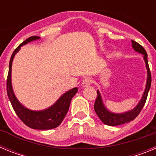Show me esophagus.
<instances>
[{"label":"esophagus","mask_w":156,"mask_h":156,"mask_svg":"<svg viewBox=\"0 0 156 156\" xmlns=\"http://www.w3.org/2000/svg\"><path fill=\"white\" fill-rule=\"evenodd\" d=\"M91 83H92L91 78H90V77H86V78H85V79L83 80L82 87H86L90 86Z\"/></svg>","instance_id":"esophagus-1"}]
</instances>
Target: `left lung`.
I'll return each instance as SVG.
<instances>
[{
  "label": "left lung",
  "instance_id": "8db88e82",
  "mask_svg": "<svg viewBox=\"0 0 156 156\" xmlns=\"http://www.w3.org/2000/svg\"><path fill=\"white\" fill-rule=\"evenodd\" d=\"M132 47H133V48L136 51L144 55V59L146 64V68H147V70H148V79H147L145 90H144V94H143L142 98L140 101V102L138 103V105L133 110L121 114L112 113V112H110L109 111L106 109L105 107L103 105L100 93H99L98 90H97L98 96L96 98V100H95L94 108L95 112L98 115L101 120L105 124L108 125V126H118V125L123 124V123L129 122L130 121L133 120L139 115V113H140L141 109L144 107L146 100H147V97H148V90H149L150 87H151V71H150L148 59H147V58H148L147 52H146L144 48L141 45L139 44L138 43L134 41H132Z\"/></svg>",
  "mask_w": 156,
  "mask_h": 156
}]
</instances>
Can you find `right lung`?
Instances as JSON below:
<instances>
[{"instance_id": "right-lung-1", "label": "right lung", "mask_w": 156, "mask_h": 156, "mask_svg": "<svg viewBox=\"0 0 156 156\" xmlns=\"http://www.w3.org/2000/svg\"><path fill=\"white\" fill-rule=\"evenodd\" d=\"M37 36H33L29 37L22 44L16 48L13 51L9 62V70H8V78H7V93L8 98L10 100L11 104L16 112V115L23 122V123L27 126L33 129H50L55 128L60 125L63 119L66 116L69 108L70 101L74 95L78 91V88H73L62 96L51 107L47 108L43 111H31L28 108H25L19 102L12 90V82H11V73H12V65L14 56L19 51L23 45L30 41L39 39Z\"/></svg>"}]
</instances>
